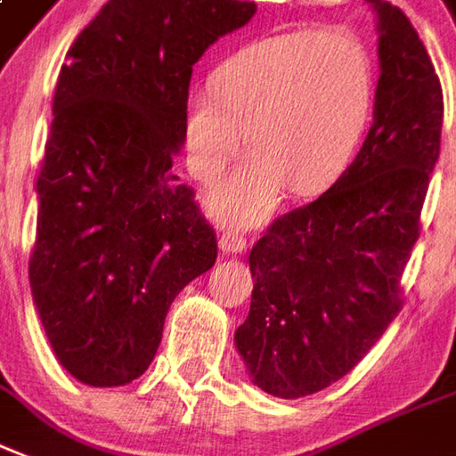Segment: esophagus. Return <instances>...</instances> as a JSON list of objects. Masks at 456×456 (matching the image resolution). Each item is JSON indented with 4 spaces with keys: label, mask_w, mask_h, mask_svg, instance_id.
Listing matches in <instances>:
<instances>
[{
    "label": "esophagus",
    "mask_w": 456,
    "mask_h": 456,
    "mask_svg": "<svg viewBox=\"0 0 456 456\" xmlns=\"http://www.w3.org/2000/svg\"><path fill=\"white\" fill-rule=\"evenodd\" d=\"M248 248V240L238 235V232H224L221 238H218V249L224 252V255H238L242 249Z\"/></svg>",
    "instance_id": "obj_1"
}]
</instances>
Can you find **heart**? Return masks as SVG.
Masks as SVG:
<instances>
[{"label": "heart", "mask_w": 456, "mask_h": 456, "mask_svg": "<svg viewBox=\"0 0 456 456\" xmlns=\"http://www.w3.org/2000/svg\"><path fill=\"white\" fill-rule=\"evenodd\" d=\"M375 101V64L346 26L289 30L242 45L216 67L211 91L187 98L184 151L191 175L211 183L248 142L245 163L208 207L221 221L255 225L281 190L313 194L354 156Z\"/></svg>", "instance_id": "obj_1"}]
</instances>
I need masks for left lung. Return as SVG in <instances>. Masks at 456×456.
<instances>
[{
    "instance_id": "1",
    "label": "left lung",
    "mask_w": 456,
    "mask_h": 456,
    "mask_svg": "<svg viewBox=\"0 0 456 456\" xmlns=\"http://www.w3.org/2000/svg\"><path fill=\"white\" fill-rule=\"evenodd\" d=\"M378 13L370 132L320 200L279 216L249 252L255 279L235 346L252 382L281 399L351 372L402 310V273L440 156L443 88L399 6Z\"/></svg>"
}]
</instances>
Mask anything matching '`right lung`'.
Masks as SVG:
<instances>
[{"instance_id": "right-lung-1", "label": "right lung", "mask_w": 456, "mask_h": 456, "mask_svg": "<svg viewBox=\"0 0 456 456\" xmlns=\"http://www.w3.org/2000/svg\"><path fill=\"white\" fill-rule=\"evenodd\" d=\"M256 12L238 0H110L61 64L28 276L57 361L84 385L146 372L180 290L218 255L173 170L191 67Z\"/></svg>"}]
</instances>
